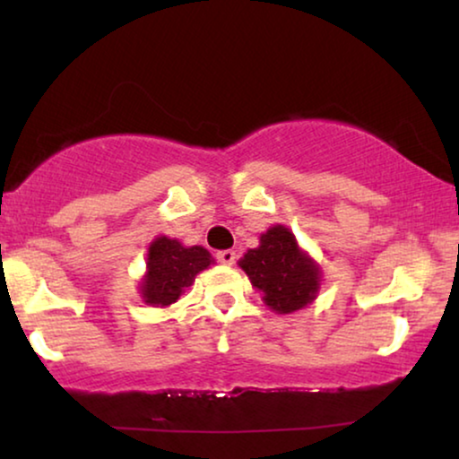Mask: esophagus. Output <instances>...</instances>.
Listing matches in <instances>:
<instances>
[{"instance_id":"esophagus-1","label":"esophagus","mask_w":459,"mask_h":459,"mask_svg":"<svg viewBox=\"0 0 459 459\" xmlns=\"http://www.w3.org/2000/svg\"><path fill=\"white\" fill-rule=\"evenodd\" d=\"M217 261L223 263V265H231V263L236 261V253L234 250H219Z\"/></svg>"}]
</instances>
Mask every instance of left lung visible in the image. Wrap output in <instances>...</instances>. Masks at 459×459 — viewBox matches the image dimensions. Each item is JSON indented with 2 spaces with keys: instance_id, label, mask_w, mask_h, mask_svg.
<instances>
[{
  "instance_id": "left-lung-1",
  "label": "left lung",
  "mask_w": 459,
  "mask_h": 459,
  "mask_svg": "<svg viewBox=\"0 0 459 459\" xmlns=\"http://www.w3.org/2000/svg\"><path fill=\"white\" fill-rule=\"evenodd\" d=\"M238 265L248 275L250 284L263 292V303L280 316L305 309L322 288L319 263L280 223L263 231L259 247L248 248Z\"/></svg>"
}]
</instances>
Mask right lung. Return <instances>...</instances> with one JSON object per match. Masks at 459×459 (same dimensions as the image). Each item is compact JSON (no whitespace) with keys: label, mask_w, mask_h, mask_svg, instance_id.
Returning a JSON list of instances; mask_svg holds the SVG:
<instances>
[{"label":"right lung","mask_w":459,"mask_h":459,"mask_svg":"<svg viewBox=\"0 0 459 459\" xmlns=\"http://www.w3.org/2000/svg\"><path fill=\"white\" fill-rule=\"evenodd\" d=\"M212 263L215 259L204 247H184L175 238L156 236L148 247L146 273L142 275L137 290L143 303L162 309L178 303L196 275Z\"/></svg>","instance_id":"add662e5"}]
</instances>
